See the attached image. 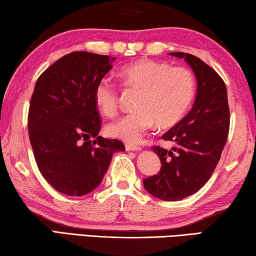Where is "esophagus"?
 <instances>
[{"label": "esophagus", "mask_w": 256, "mask_h": 256, "mask_svg": "<svg viewBox=\"0 0 256 256\" xmlns=\"http://www.w3.org/2000/svg\"><path fill=\"white\" fill-rule=\"evenodd\" d=\"M126 150H134V152H140L142 150V147L140 146H137V145H132V144H126Z\"/></svg>", "instance_id": "esophagus-1"}]
</instances>
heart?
<instances>
[{
    "label": "heart",
    "mask_w": 256,
    "mask_h": 256,
    "mask_svg": "<svg viewBox=\"0 0 256 256\" xmlns=\"http://www.w3.org/2000/svg\"><path fill=\"white\" fill-rule=\"evenodd\" d=\"M118 76L126 88L140 90L136 111L120 116L108 126L111 136L128 142H140L153 128L176 124L189 108L194 96V76L186 67L165 62L140 60L124 66ZM94 103L108 116L118 109V88L110 78H103L94 88Z\"/></svg>",
    "instance_id": "heart-1"
}]
</instances>
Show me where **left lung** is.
<instances>
[{
	"label": "left lung",
	"mask_w": 256,
	"mask_h": 256,
	"mask_svg": "<svg viewBox=\"0 0 256 256\" xmlns=\"http://www.w3.org/2000/svg\"><path fill=\"white\" fill-rule=\"evenodd\" d=\"M170 55L184 60L194 70L196 100L189 114L162 136L176 146L153 147L162 166L142 183L155 198L178 201L199 191L212 176L226 145L230 118L226 85L216 70L191 54Z\"/></svg>",
	"instance_id": "left-lung-1"
}]
</instances>
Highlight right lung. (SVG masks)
Here are the masks:
<instances>
[{
	"label": "right lung",
	"mask_w": 256,
	"mask_h": 256,
	"mask_svg": "<svg viewBox=\"0 0 256 256\" xmlns=\"http://www.w3.org/2000/svg\"><path fill=\"white\" fill-rule=\"evenodd\" d=\"M114 60L74 52L49 66L36 83L28 116L30 142L40 173L64 194L92 192L102 182L112 155L124 150L121 142L98 136L101 120L94 88Z\"/></svg>",
	"instance_id": "1"
}]
</instances>
